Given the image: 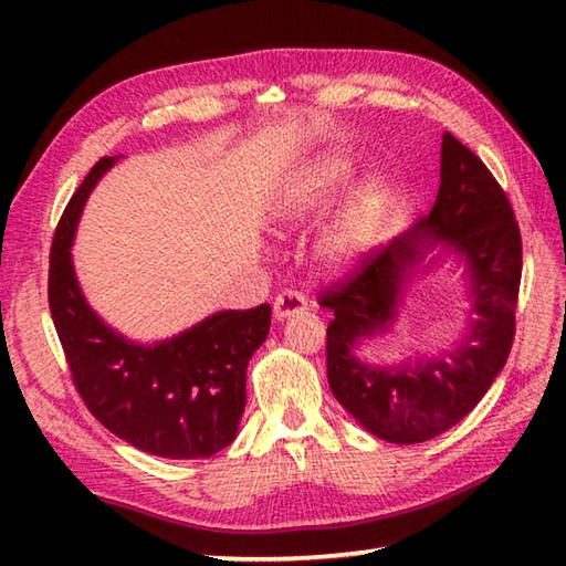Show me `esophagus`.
<instances>
[{
    "label": "esophagus",
    "mask_w": 566,
    "mask_h": 566,
    "mask_svg": "<svg viewBox=\"0 0 566 566\" xmlns=\"http://www.w3.org/2000/svg\"><path fill=\"white\" fill-rule=\"evenodd\" d=\"M302 311H306V298L298 292L286 290L282 294H276V298H274V318L276 321H286L296 314H302Z\"/></svg>",
    "instance_id": "esophagus-1"
}]
</instances>
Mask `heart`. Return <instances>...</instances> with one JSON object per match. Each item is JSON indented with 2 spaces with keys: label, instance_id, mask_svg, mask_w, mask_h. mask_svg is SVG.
Returning a JSON list of instances; mask_svg holds the SVG:
<instances>
[{
  "label": "heart",
  "instance_id": "1",
  "mask_svg": "<svg viewBox=\"0 0 566 566\" xmlns=\"http://www.w3.org/2000/svg\"><path fill=\"white\" fill-rule=\"evenodd\" d=\"M353 163L340 150L316 155L286 179L274 201V223L294 226L321 211L350 179ZM384 209V189L377 179H367L355 189L343 213L318 240V260L333 270L353 264L375 235Z\"/></svg>",
  "mask_w": 566,
  "mask_h": 566
}]
</instances>
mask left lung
Here are the masks:
<instances>
[{
  "label": "left lung",
  "mask_w": 566,
  "mask_h": 566,
  "mask_svg": "<svg viewBox=\"0 0 566 566\" xmlns=\"http://www.w3.org/2000/svg\"><path fill=\"white\" fill-rule=\"evenodd\" d=\"M452 254L465 264L470 308L452 352L371 366L363 339L390 332L410 280ZM523 270L521 231L499 182L452 134L442 136L436 203L411 231L369 252L350 280L321 294L333 311L328 384L359 426L387 442H426L472 411L506 365Z\"/></svg>",
  "instance_id": "left-lung-1"
}]
</instances>
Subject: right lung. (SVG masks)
<instances>
[{"instance_id": "1", "label": "right lung", "mask_w": 566, "mask_h": 566, "mask_svg": "<svg viewBox=\"0 0 566 566\" xmlns=\"http://www.w3.org/2000/svg\"><path fill=\"white\" fill-rule=\"evenodd\" d=\"M118 158H102L70 199L51 248L48 304L72 381L116 438L167 460H203L238 436L250 357L270 333L272 308L219 311L158 343L128 340L82 294L72 243L84 201Z\"/></svg>"}]
</instances>
